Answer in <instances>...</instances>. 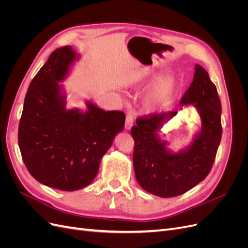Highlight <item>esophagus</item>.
<instances>
[{"instance_id":"esophagus-1","label":"esophagus","mask_w":248,"mask_h":248,"mask_svg":"<svg viewBox=\"0 0 248 248\" xmlns=\"http://www.w3.org/2000/svg\"><path fill=\"white\" fill-rule=\"evenodd\" d=\"M133 122H134V120H133L132 115H127L126 120H125V129L130 130L131 127L133 126Z\"/></svg>"}]
</instances>
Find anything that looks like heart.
<instances>
[{"mask_svg": "<svg viewBox=\"0 0 248 248\" xmlns=\"http://www.w3.org/2000/svg\"><path fill=\"white\" fill-rule=\"evenodd\" d=\"M158 79V76L152 74L148 78V82H154ZM177 81L174 78H166L161 79L153 91L150 93L146 99V107L151 109L156 110L167 107L171 100L172 96L176 93Z\"/></svg>", "mask_w": 248, "mask_h": 248, "instance_id": "heart-1", "label": "heart"}]
</instances>
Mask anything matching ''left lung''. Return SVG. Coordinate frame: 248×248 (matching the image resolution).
Here are the masks:
<instances>
[{
  "label": "left lung",
  "mask_w": 248,
  "mask_h": 248,
  "mask_svg": "<svg viewBox=\"0 0 248 248\" xmlns=\"http://www.w3.org/2000/svg\"><path fill=\"white\" fill-rule=\"evenodd\" d=\"M192 106L202 126L190 144L175 152L160 138L163 125L178 111L139 118L131 128L134 140L133 167L142 189L160 198L183 194L198 185L211 170L221 140V103L208 72L196 65L193 80L180 107Z\"/></svg>",
  "instance_id": "8db88e82"
}]
</instances>
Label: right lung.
I'll return each mask as SVG.
<instances>
[{
    "label": "right lung",
    "mask_w": 248,
    "mask_h": 248,
    "mask_svg": "<svg viewBox=\"0 0 248 248\" xmlns=\"http://www.w3.org/2000/svg\"><path fill=\"white\" fill-rule=\"evenodd\" d=\"M79 54L70 46L51 52L25 97L18 146L26 167L37 181L74 191L95 179L103 155L124 129L123 111H106L87 100V108H66L62 84Z\"/></svg>",
    "instance_id": "obj_1"
}]
</instances>
